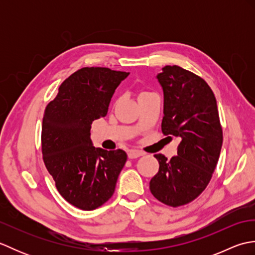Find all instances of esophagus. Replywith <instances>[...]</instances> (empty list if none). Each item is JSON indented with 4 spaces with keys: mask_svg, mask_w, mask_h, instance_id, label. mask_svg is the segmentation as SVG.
I'll list each match as a JSON object with an SVG mask.
<instances>
[{
    "mask_svg": "<svg viewBox=\"0 0 255 255\" xmlns=\"http://www.w3.org/2000/svg\"><path fill=\"white\" fill-rule=\"evenodd\" d=\"M143 153L140 152V151L137 150H129L128 151V158L129 159H137L139 156H141Z\"/></svg>",
    "mask_w": 255,
    "mask_h": 255,
    "instance_id": "34e87169",
    "label": "esophagus"
}]
</instances>
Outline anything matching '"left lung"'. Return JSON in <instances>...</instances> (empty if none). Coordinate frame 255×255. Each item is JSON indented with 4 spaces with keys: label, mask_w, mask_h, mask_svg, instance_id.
<instances>
[{
    "label": "left lung",
    "mask_w": 255,
    "mask_h": 255,
    "mask_svg": "<svg viewBox=\"0 0 255 255\" xmlns=\"http://www.w3.org/2000/svg\"><path fill=\"white\" fill-rule=\"evenodd\" d=\"M163 91L164 134L180 139L171 160L154 154L159 172L150 191L165 205L177 207L199 196L217 165L223 145L217 102L205 81L177 66H165L155 75Z\"/></svg>",
    "instance_id": "obj_1"
}]
</instances>
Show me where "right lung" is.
<instances>
[{"label": "right lung", "mask_w": 255, "mask_h": 255, "mask_svg": "<svg viewBox=\"0 0 255 255\" xmlns=\"http://www.w3.org/2000/svg\"><path fill=\"white\" fill-rule=\"evenodd\" d=\"M128 75L108 68H82L63 81L46 107L41 128L45 165L61 196L82 210H93L113 196L127 161L124 150L95 148L91 125L106 116L113 94Z\"/></svg>", "instance_id": "obj_1"}]
</instances>
